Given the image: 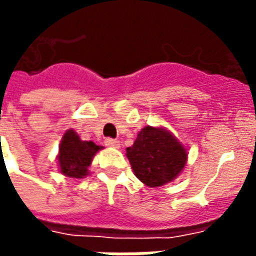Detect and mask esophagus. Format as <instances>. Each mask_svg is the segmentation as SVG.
Masks as SVG:
<instances>
[{
	"label": "esophagus",
	"instance_id": "1",
	"mask_svg": "<svg viewBox=\"0 0 256 256\" xmlns=\"http://www.w3.org/2000/svg\"><path fill=\"white\" fill-rule=\"evenodd\" d=\"M104 144L110 148H119V145H120L118 140H114V138H107V140L104 141Z\"/></svg>",
	"mask_w": 256,
	"mask_h": 256
}]
</instances>
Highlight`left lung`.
<instances>
[{
	"label": "left lung",
	"instance_id": "1",
	"mask_svg": "<svg viewBox=\"0 0 256 256\" xmlns=\"http://www.w3.org/2000/svg\"><path fill=\"white\" fill-rule=\"evenodd\" d=\"M134 175L148 187H160L179 175L187 162V150L171 132L146 126L126 149Z\"/></svg>",
	"mask_w": 256,
	"mask_h": 256
}]
</instances>
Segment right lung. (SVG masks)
Here are the masks:
<instances>
[{
	"label": "right lung",
	"instance_id": "1",
	"mask_svg": "<svg viewBox=\"0 0 256 256\" xmlns=\"http://www.w3.org/2000/svg\"><path fill=\"white\" fill-rule=\"evenodd\" d=\"M102 148L92 141H82L74 130H68L60 144L58 164L60 174L76 179L86 176L92 158Z\"/></svg>",
	"mask_w": 256,
	"mask_h": 256
}]
</instances>
